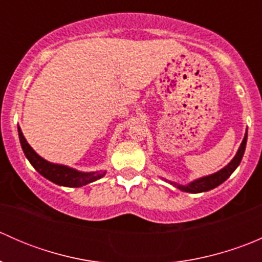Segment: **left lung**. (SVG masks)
Here are the masks:
<instances>
[{
	"label": "left lung",
	"mask_w": 262,
	"mask_h": 262,
	"mask_svg": "<svg viewBox=\"0 0 262 262\" xmlns=\"http://www.w3.org/2000/svg\"><path fill=\"white\" fill-rule=\"evenodd\" d=\"M246 143H247V132L245 134V138L242 141L241 146H239L238 150H237L236 156L233 157V160L223 167L222 170L216 171V172L212 173V175H208V176H203V178L196 179V180L189 182L186 185H180V184H176V182L172 181H168L170 184H172L173 186L178 187L179 190L185 192H191V194H199V192H204V191H209V190L214 189V187L219 186L221 184H223L229 176L233 173V171L238 167V165L241 163L242 157H244V153L246 149ZM165 181H167L165 179Z\"/></svg>",
	"instance_id": "1"
}]
</instances>
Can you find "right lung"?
I'll list each match as a JSON object with an SVG mask.
<instances>
[{
    "instance_id": "add662e5",
    "label": "right lung",
    "mask_w": 262,
    "mask_h": 262,
    "mask_svg": "<svg viewBox=\"0 0 262 262\" xmlns=\"http://www.w3.org/2000/svg\"><path fill=\"white\" fill-rule=\"evenodd\" d=\"M17 132L18 138H20L21 148H23L24 153H25L29 162L33 165V167L35 168L41 176H44V178L48 179L49 181L54 182V184L67 187H81L90 184V182H94L99 180V179L104 178L105 173H106L105 171L82 172V171L75 170V168L68 167V166L49 162V161L40 157V156L30 147V144L26 142L20 126H17Z\"/></svg>"
}]
</instances>
